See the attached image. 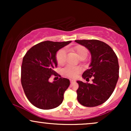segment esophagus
Returning <instances> with one entry per match:
<instances>
[{"label":"esophagus","instance_id":"esophagus-1","mask_svg":"<svg viewBox=\"0 0 131 131\" xmlns=\"http://www.w3.org/2000/svg\"><path fill=\"white\" fill-rule=\"evenodd\" d=\"M70 82H71V83H72V82H75V80H74V79H70Z\"/></svg>","mask_w":131,"mask_h":131}]
</instances>
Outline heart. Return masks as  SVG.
I'll return each mask as SVG.
<instances>
[{"instance_id":"obj_1","label":"heart","mask_w":131,"mask_h":131,"mask_svg":"<svg viewBox=\"0 0 131 131\" xmlns=\"http://www.w3.org/2000/svg\"><path fill=\"white\" fill-rule=\"evenodd\" d=\"M73 50L78 55L80 59H84L88 55V51L85 47L82 46H77L74 47ZM56 61L58 64L61 65L64 63L66 60V51L64 49H60L56 53ZM81 71V68L79 67L68 65L61 70V74L65 77L73 78L76 77Z\"/></svg>"}]
</instances>
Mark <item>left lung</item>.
<instances>
[{"instance_id":"8db88e82","label":"left lung","mask_w":131,"mask_h":131,"mask_svg":"<svg viewBox=\"0 0 131 131\" xmlns=\"http://www.w3.org/2000/svg\"><path fill=\"white\" fill-rule=\"evenodd\" d=\"M91 52V63L89 69L84 72L82 78L92 83L77 81V99L79 103L94 107L105 103L113 92L119 78L118 57L108 45L99 40H76Z\"/></svg>"}]
</instances>
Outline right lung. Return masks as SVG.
Returning a JSON list of instances; mask_svg holds the SVG:
<instances>
[{
	"mask_svg": "<svg viewBox=\"0 0 131 131\" xmlns=\"http://www.w3.org/2000/svg\"><path fill=\"white\" fill-rule=\"evenodd\" d=\"M70 42H42L32 47L23 58L21 82L27 99L36 107L50 110L62 103L70 80L60 76L52 83L49 79L52 75H58L54 71L57 52Z\"/></svg>",
	"mask_w": 131,
	"mask_h": 131,
	"instance_id": "obj_1",
	"label": "right lung"
}]
</instances>
